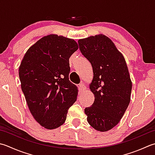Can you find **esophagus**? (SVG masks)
Returning a JSON list of instances; mask_svg holds the SVG:
<instances>
[{
    "label": "esophagus",
    "instance_id": "obj_1",
    "mask_svg": "<svg viewBox=\"0 0 155 155\" xmlns=\"http://www.w3.org/2000/svg\"><path fill=\"white\" fill-rule=\"evenodd\" d=\"M79 87L81 91H84L87 89V87L85 84H84V83H81L80 84H79Z\"/></svg>",
    "mask_w": 155,
    "mask_h": 155
}]
</instances>
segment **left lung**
<instances>
[{"mask_svg": "<svg viewBox=\"0 0 155 155\" xmlns=\"http://www.w3.org/2000/svg\"><path fill=\"white\" fill-rule=\"evenodd\" d=\"M78 43L93 71L89 88L95 101L84 109L87 122L96 130L108 131L119 123L130 104L132 83L128 66L122 53L107 36H90Z\"/></svg>", "mask_w": 155, "mask_h": 155, "instance_id": "8db88e82", "label": "left lung"}]
</instances>
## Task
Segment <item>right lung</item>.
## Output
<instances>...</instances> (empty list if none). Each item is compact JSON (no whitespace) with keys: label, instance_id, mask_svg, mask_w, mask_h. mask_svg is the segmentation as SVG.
Masks as SVG:
<instances>
[{"label":"right lung","instance_id":"1","mask_svg":"<svg viewBox=\"0 0 155 155\" xmlns=\"http://www.w3.org/2000/svg\"><path fill=\"white\" fill-rule=\"evenodd\" d=\"M78 48L74 39L44 36L30 47L19 68L21 87L33 117L48 130L65 122L78 89L69 81V58Z\"/></svg>","mask_w":155,"mask_h":155}]
</instances>
